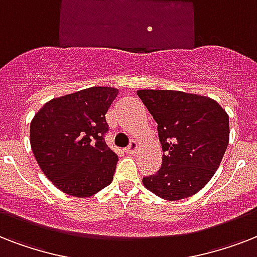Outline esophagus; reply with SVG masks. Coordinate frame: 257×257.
Returning a JSON list of instances; mask_svg holds the SVG:
<instances>
[{
  "label": "esophagus",
  "instance_id": "obj_1",
  "mask_svg": "<svg viewBox=\"0 0 257 257\" xmlns=\"http://www.w3.org/2000/svg\"><path fill=\"white\" fill-rule=\"evenodd\" d=\"M139 148H140V145L137 144L136 141H132L131 144H129V147L125 151H126V153L128 155H136L137 151H139Z\"/></svg>",
  "mask_w": 257,
  "mask_h": 257
}]
</instances>
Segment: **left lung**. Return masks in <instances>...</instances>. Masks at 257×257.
<instances>
[{
    "label": "left lung",
    "mask_w": 257,
    "mask_h": 257,
    "mask_svg": "<svg viewBox=\"0 0 257 257\" xmlns=\"http://www.w3.org/2000/svg\"><path fill=\"white\" fill-rule=\"evenodd\" d=\"M137 94L157 122L163 164L143 179L160 199L175 201L203 189L229 143V116L217 101L180 90L141 89Z\"/></svg>",
    "instance_id": "obj_1"
}]
</instances>
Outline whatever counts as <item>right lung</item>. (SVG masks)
<instances>
[{
  "label": "right lung",
  "instance_id": "right-lung-1",
  "mask_svg": "<svg viewBox=\"0 0 257 257\" xmlns=\"http://www.w3.org/2000/svg\"><path fill=\"white\" fill-rule=\"evenodd\" d=\"M118 94L92 86L48 101L30 122V147L44 175L66 195L90 197L112 183L118 156L104 140L105 114Z\"/></svg>",
  "mask_w": 257,
  "mask_h": 257
}]
</instances>
